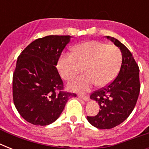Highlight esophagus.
Wrapping results in <instances>:
<instances>
[{"label": "esophagus", "instance_id": "1", "mask_svg": "<svg viewBox=\"0 0 149 149\" xmlns=\"http://www.w3.org/2000/svg\"><path fill=\"white\" fill-rule=\"evenodd\" d=\"M79 97L81 98V99H83V100H84L85 101H88V100H89V97H87V96L79 95Z\"/></svg>", "mask_w": 149, "mask_h": 149}]
</instances>
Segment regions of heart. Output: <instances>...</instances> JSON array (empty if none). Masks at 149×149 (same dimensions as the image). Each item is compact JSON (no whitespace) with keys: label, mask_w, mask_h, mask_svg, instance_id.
Returning <instances> with one entry per match:
<instances>
[{"label":"heart","mask_w":149,"mask_h":149,"mask_svg":"<svg viewBox=\"0 0 149 149\" xmlns=\"http://www.w3.org/2000/svg\"><path fill=\"white\" fill-rule=\"evenodd\" d=\"M122 56L120 49L98 41H89L73 48L72 53H63L57 63L58 72L65 80H71L84 70L86 73L69 84V88L84 92L97 84L106 86L117 77Z\"/></svg>","instance_id":"obj_1"}]
</instances>
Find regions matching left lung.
Instances as JSON below:
<instances>
[{
  "mask_svg": "<svg viewBox=\"0 0 149 149\" xmlns=\"http://www.w3.org/2000/svg\"><path fill=\"white\" fill-rule=\"evenodd\" d=\"M122 53V63L115 79L107 86L91 93L99 104V113L87 116L91 125L100 129H111L125 121L134 110L140 92L139 67L131 52L122 43L107 36Z\"/></svg>",
  "mask_w": 149,
  "mask_h": 149,
  "instance_id": "left-lung-1",
  "label": "left lung"
}]
</instances>
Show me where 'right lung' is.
I'll list each match as a JSON object with an SVG mask.
<instances>
[{
  "label": "right lung",
  "instance_id": "obj_1",
  "mask_svg": "<svg viewBox=\"0 0 149 149\" xmlns=\"http://www.w3.org/2000/svg\"><path fill=\"white\" fill-rule=\"evenodd\" d=\"M70 36H48L30 43L17 57L13 73V100L20 115L34 125L56 120L68 99L76 94L63 91L56 69Z\"/></svg>",
  "mask_w": 149,
  "mask_h": 149
}]
</instances>
